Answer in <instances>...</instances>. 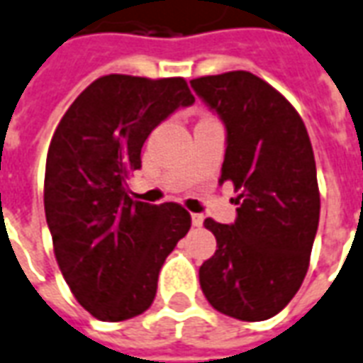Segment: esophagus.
<instances>
[{
    "instance_id": "esophagus-1",
    "label": "esophagus",
    "mask_w": 363,
    "mask_h": 363,
    "mask_svg": "<svg viewBox=\"0 0 363 363\" xmlns=\"http://www.w3.org/2000/svg\"><path fill=\"white\" fill-rule=\"evenodd\" d=\"M203 223V216H200V213H192V225L194 227H202Z\"/></svg>"
}]
</instances>
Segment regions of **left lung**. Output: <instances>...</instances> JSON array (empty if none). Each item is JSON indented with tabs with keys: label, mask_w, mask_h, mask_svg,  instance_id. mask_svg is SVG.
Listing matches in <instances>:
<instances>
[{
	"label": "left lung",
	"mask_w": 363,
	"mask_h": 363,
	"mask_svg": "<svg viewBox=\"0 0 363 363\" xmlns=\"http://www.w3.org/2000/svg\"><path fill=\"white\" fill-rule=\"evenodd\" d=\"M227 128L219 182L238 192L236 221L206 219L217 250L200 267L203 296L240 321H264L304 281L319 223L310 136L283 94L248 71L190 80Z\"/></svg>",
	"instance_id": "left-lung-1"
}]
</instances>
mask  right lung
Returning a JSON list of instances; mask_svg holds the SVG:
<instances>
[{
  "label": "right lung",
  "mask_w": 363,
  "mask_h": 363,
  "mask_svg": "<svg viewBox=\"0 0 363 363\" xmlns=\"http://www.w3.org/2000/svg\"><path fill=\"white\" fill-rule=\"evenodd\" d=\"M194 104L186 80L106 74L59 121L45 160L44 208L53 252L79 304L99 321H125L152 306L165 257L190 213L128 196L144 142L161 121Z\"/></svg>",
  "instance_id": "obj_1"
}]
</instances>
